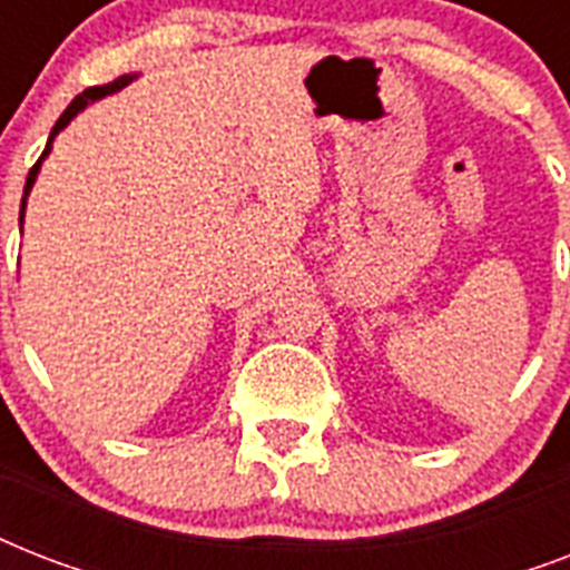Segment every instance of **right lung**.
<instances>
[{
  "instance_id": "1",
  "label": "right lung",
  "mask_w": 570,
  "mask_h": 570,
  "mask_svg": "<svg viewBox=\"0 0 570 570\" xmlns=\"http://www.w3.org/2000/svg\"><path fill=\"white\" fill-rule=\"evenodd\" d=\"M132 79H136V73H132V76H120V79H115V82H109V85H94V88H88V91H82V94H79V97H76L73 102H70V106H67L65 115H61V118L56 120V127H52V132H49L47 150H43V154H40V159H38V163H35V168H31V171H29V177H26V191H22V209H26V197H29L31 186H35V177H38V171H40V163H43V159H47L49 145H52V138H56L58 132H61V129H65L67 124H70V120H73L76 115H79V111H82L85 106H88V102L100 100V97H106V94L120 91V88H124V85L132 82ZM20 224H22V215H20Z\"/></svg>"
}]
</instances>
